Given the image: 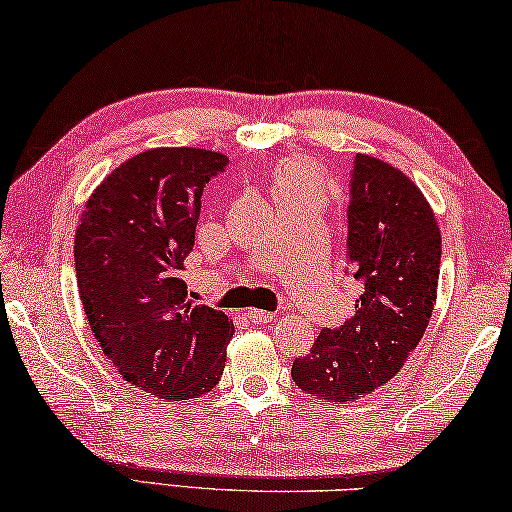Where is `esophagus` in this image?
Masks as SVG:
<instances>
[{"instance_id":"34e87169","label":"esophagus","mask_w":512,"mask_h":512,"mask_svg":"<svg viewBox=\"0 0 512 512\" xmlns=\"http://www.w3.org/2000/svg\"><path fill=\"white\" fill-rule=\"evenodd\" d=\"M245 317H247L249 321H258V324H272L276 315H272V312H265V310L251 308V310L245 312Z\"/></svg>"}]
</instances>
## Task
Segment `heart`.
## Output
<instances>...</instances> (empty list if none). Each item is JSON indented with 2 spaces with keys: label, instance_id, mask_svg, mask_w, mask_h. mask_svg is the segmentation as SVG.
<instances>
[{
  "label": "heart",
  "instance_id": "b5f03b06",
  "mask_svg": "<svg viewBox=\"0 0 512 512\" xmlns=\"http://www.w3.org/2000/svg\"><path fill=\"white\" fill-rule=\"evenodd\" d=\"M321 175L306 159H285L274 170V195L321 193Z\"/></svg>",
  "mask_w": 512,
  "mask_h": 512
}]
</instances>
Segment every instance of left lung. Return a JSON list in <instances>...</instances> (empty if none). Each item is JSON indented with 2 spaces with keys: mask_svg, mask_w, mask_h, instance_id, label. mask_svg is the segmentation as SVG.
<instances>
[{
  "mask_svg": "<svg viewBox=\"0 0 512 512\" xmlns=\"http://www.w3.org/2000/svg\"><path fill=\"white\" fill-rule=\"evenodd\" d=\"M348 263L362 294L355 317L321 330L292 364L301 391L360 400L387 384L418 346L436 306L441 229L423 191L400 168L357 152L348 204Z\"/></svg>",
  "mask_w": 512,
  "mask_h": 512,
  "instance_id": "8db88e82",
  "label": "left lung"
}]
</instances>
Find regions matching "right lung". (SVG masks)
<instances>
[{
  "instance_id": "right-lung-1",
  "label": "right lung",
  "mask_w": 512,
  "mask_h": 512,
  "mask_svg": "<svg viewBox=\"0 0 512 512\" xmlns=\"http://www.w3.org/2000/svg\"><path fill=\"white\" fill-rule=\"evenodd\" d=\"M229 164L204 148H150L94 188L74 261L89 328L125 382L191 400L220 382L233 321L188 301L179 279L195 242L204 184Z\"/></svg>"
}]
</instances>
